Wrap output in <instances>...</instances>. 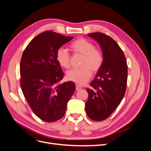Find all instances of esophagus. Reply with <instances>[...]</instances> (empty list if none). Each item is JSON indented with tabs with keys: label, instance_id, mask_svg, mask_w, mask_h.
I'll list each match as a JSON object with an SVG mask.
<instances>
[{
	"label": "esophagus",
	"instance_id": "34e87169",
	"mask_svg": "<svg viewBox=\"0 0 151 151\" xmlns=\"http://www.w3.org/2000/svg\"><path fill=\"white\" fill-rule=\"evenodd\" d=\"M81 89H82V87L78 84H76V91H79Z\"/></svg>",
	"mask_w": 151,
	"mask_h": 151
}]
</instances>
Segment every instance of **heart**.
<instances>
[{
	"label": "heart",
	"instance_id": "heart-1",
	"mask_svg": "<svg viewBox=\"0 0 151 151\" xmlns=\"http://www.w3.org/2000/svg\"><path fill=\"white\" fill-rule=\"evenodd\" d=\"M69 47L76 55H81V68H74L67 73L68 80L78 84L88 82L93 73H97L103 64L104 56L100 50L94 48V45L84 38H80L72 42ZM57 60L62 67L68 68L70 66V55L66 50L60 48L56 53Z\"/></svg>",
	"mask_w": 151,
	"mask_h": 151
}]
</instances>
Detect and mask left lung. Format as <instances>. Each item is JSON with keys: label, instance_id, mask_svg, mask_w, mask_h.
<instances>
[{"label": "left lung", "instance_id": "obj_1", "mask_svg": "<svg viewBox=\"0 0 151 151\" xmlns=\"http://www.w3.org/2000/svg\"><path fill=\"white\" fill-rule=\"evenodd\" d=\"M88 35L101 46L104 62L91 82V88L86 89L89 96L85 109L91 120L103 121L111 115L124 97L128 66L123 50L111 37L99 32Z\"/></svg>", "mask_w": 151, "mask_h": 151}]
</instances>
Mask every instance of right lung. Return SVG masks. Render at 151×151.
<instances>
[{"instance_id": "add662e5", "label": "right lung", "mask_w": 151, "mask_h": 151, "mask_svg": "<svg viewBox=\"0 0 151 151\" xmlns=\"http://www.w3.org/2000/svg\"><path fill=\"white\" fill-rule=\"evenodd\" d=\"M65 36L46 31L32 40L24 49L20 63V85L35 115L46 122L64 116L67 104L74 93L72 82L60 84L63 73L56 58L57 50L70 42Z\"/></svg>"}]
</instances>
